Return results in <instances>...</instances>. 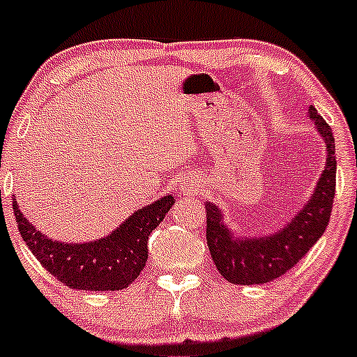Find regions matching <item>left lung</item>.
<instances>
[{
    "label": "left lung",
    "mask_w": 357,
    "mask_h": 357,
    "mask_svg": "<svg viewBox=\"0 0 357 357\" xmlns=\"http://www.w3.org/2000/svg\"><path fill=\"white\" fill-rule=\"evenodd\" d=\"M308 110L310 119H315L318 132L327 144V165L312 199L291 223L272 236L235 238L223 223L221 211L211 202L206 204V240L211 259L220 274L233 284H264L284 275L306 255L328 226L335 195V141L331 126L318 116L315 107Z\"/></svg>",
    "instance_id": "1"
}]
</instances>
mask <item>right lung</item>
Returning <instances> with one entry per match:
<instances>
[{
    "label": "right lung",
    "mask_w": 357,
    "mask_h": 357,
    "mask_svg": "<svg viewBox=\"0 0 357 357\" xmlns=\"http://www.w3.org/2000/svg\"><path fill=\"white\" fill-rule=\"evenodd\" d=\"M165 195L114 229L107 238L90 243H63L47 238L29 223L13 199L18 231L36 259L57 281L71 289L119 291L137 279L148 260L149 233L156 228L174 204Z\"/></svg>",
    "instance_id": "obj_1"
}]
</instances>
